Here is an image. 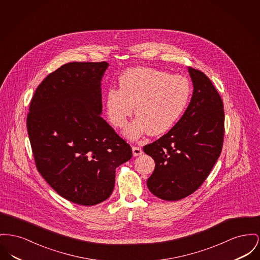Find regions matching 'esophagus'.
<instances>
[{"instance_id":"obj_1","label":"esophagus","mask_w":260,"mask_h":260,"mask_svg":"<svg viewBox=\"0 0 260 260\" xmlns=\"http://www.w3.org/2000/svg\"><path fill=\"white\" fill-rule=\"evenodd\" d=\"M133 154L134 156H139L142 154V149L138 146H133Z\"/></svg>"}]
</instances>
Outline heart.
<instances>
[{"label":"heart","instance_id":"1","mask_svg":"<svg viewBox=\"0 0 260 260\" xmlns=\"http://www.w3.org/2000/svg\"><path fill=\"white\" fill-rule=\"evenodd\" d=\"M119 86L120 89H108V119L114 126L122 128L135 106L138 118L125 132L131 138L145 133L160 136L169 132L183 116L191 94L186 77L152 68L125 71L119 77Z\"/></svg>","mask_w":260,"mask_h":260}]
</instances>
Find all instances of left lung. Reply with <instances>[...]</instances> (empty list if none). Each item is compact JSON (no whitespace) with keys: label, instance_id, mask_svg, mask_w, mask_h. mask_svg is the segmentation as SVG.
I'll list each match as a JSON object with an SVG mask.
<instances>
[{"label":"left lung","instance_id":"8db88e82","mask_svg":"<svg viewBox=\"0 0 260 260\" xmlns=\"http://www.w3.org/2000/svg\"><path fill=\"white\" fill-rule=\"evenodd\" d=\"M193 83L189 105L166 135L143 147L155 161L147 186L159 199L176 201L193 193L218 160L225 113L220 94L205 74L188 68Z\"/></svg>","mask_w":260,"mask_h":260}]
</instances>
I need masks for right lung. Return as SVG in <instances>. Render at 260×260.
I'll return each mask as SVG.
<instances>
[{"mask_svg": "<svg viewBox=\"0 0 260 260\" xmlns=\"http://www.w3.org/2000/svg\"><path fill=\"white\" fill-rule=\"evenodd\" d=\"M107 61H73L47 76L26 118L38 172L63 199L84 206L111 196L132 147L101 116Z\"/></svg>", "mask_w": 260, "mask_h": 260, "instance_id": "1", "label": "right lung"}]
</instances>
